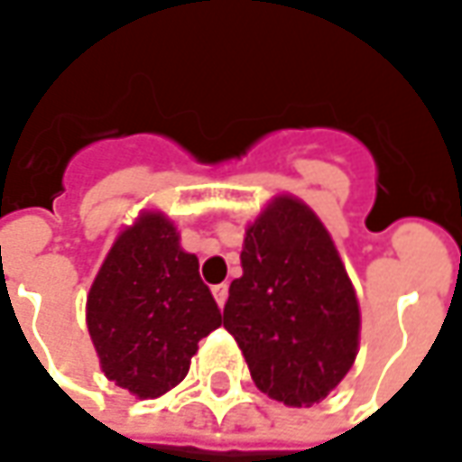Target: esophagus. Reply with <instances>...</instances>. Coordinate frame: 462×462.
Here are the masks:
<instances>
[{
  "instance_id": "34e87169",
  "label": "esophagus",
  "mask_w": 462,
  "mask_h": 462,
  "mask_svg": "<svg viewBox=\"0 0 462 462\" xmlns=\"http://www.w3.org/2000/svg\"><path fill=\"white\" fill-rule=\"evenodd\" d=\"M227 291H230V285L227 283H219L212 288V296H215V300H217L219 309H225V300H227Z\"/></svg>"
}]
</instances>
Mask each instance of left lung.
<instances>
[{
	"label": "left lung",
	"mask_w": 462,
	"mask_h": 462,
	"mask_svg": "<svg viewBox=\"0 0 462 462\" xmlns=\"http://www.w3.org/2000/svg\"><path fill=\"white\" fill-rule=\"evenodd\" d=\"M243 275L222 323L260 392L310 407L346 376L359 349V300L328 230L296 197H275L245 230Z\"/></svg>",
	"instance_id": "left-lung-1"
}]
</instances>
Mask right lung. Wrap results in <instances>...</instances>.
Masks as SVG:
<instances>
[{"label":"right lung","mask_w":462,"mask_h":462,"mask_svg":"<svg viewBox=\"0 0 462 462\" xmlns=\"http://www.w3.org/2000/svg\"><path fill=\"white\" fill-rule=\"evenodd\" d=\"M86 321L103 374L139 400H153L187 376L197 344L222 316L174 222L141 212L103 260Z\"/></svg>","instance_id":"obj_1"}]
</instances>
